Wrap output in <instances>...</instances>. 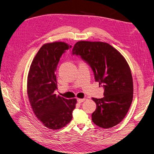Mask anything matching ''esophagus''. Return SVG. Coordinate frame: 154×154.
I'll return each instance as SVG.
<instances>
[{
    "mask_svg": "<svg viewBox=\"0 0 154 154\" xmlns=\"http://www.w3.org/2000/svg\"><path fill=\"white\" fill-rule=\"evenodd\" d=\"M78 103H82V102H83L85 100V98H83V99H82V98H78Z\"/></svg>",
    "mask_w": 154,
    "mask_h": 154,
    "instance_id": "1",
    "label": "esophagus"
}]
</instances>
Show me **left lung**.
I'll use <instances>...</instances> for the list:
<instances>
[{"instance_id": "left-lung-1", "label": "left lung", "mask_w": 154, "mask_h": 154, "mask_svg": "<svg viewBox=\"0 0 154 154\" xmlns=\"http://www.w3.org/2000/svg\"><path fill=\"white\" fill-rule=\"evenodd\" d=\"M72 54L80 55L90 65L96 82L104 87L103 97H92L96 104L92 114L93 123L103 128L119 124L133 100L132 76L127 60L117 49L103 42L79 41Z\"/></svg>"}]
</instances>
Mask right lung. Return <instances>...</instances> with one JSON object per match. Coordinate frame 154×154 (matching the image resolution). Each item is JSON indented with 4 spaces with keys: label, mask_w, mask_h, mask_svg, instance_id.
Instances as JSON below:
<instances>
[{
    "label": "right lung",
    "mask_w": 154,
    "mask_h": 154,
    "mask_svg": "<svg viewBox=\"0 0 154 154\" xmlns=\"http://www.w3.org/2000/svg\"><path fill=\"white\" fill-rule=\"evenodd\" d=\"M70 48L63 42L44 44L35 55L27 76V93L36 117L45 127L60 129L69 124L75 109V98L66 99L54 94L58 89L55 72L60 57Z\"/></svg>",
    "instance_id": "1"
}]
</instances>
